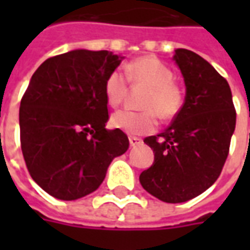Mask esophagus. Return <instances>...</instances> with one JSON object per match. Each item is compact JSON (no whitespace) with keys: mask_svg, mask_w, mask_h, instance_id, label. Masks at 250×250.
Returning <instances> with one entry per match:
<instances>
[{"mask_svg":"<svg viewBox=\"0 0 250 250\" xmlns=\"http://www.w3.org/2000/svg\"><path fill=\"white\" fill-rule=\"evenodd\" d=\"M142 143V139L139 138H136V136H130V146L131 147H135L138 145H141Z\"/></svg>","mask_w":250,"mask_h":250,"instance_id":"34e87169","label":"esophagus"}]
</instances>
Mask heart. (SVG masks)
Here are the masks:
<instances>
[{"mask_svg": "<svg viewBox=\"0 0 250 250\" xmlns=\"http://www.w3.org/2000/svg\"><path fill=\"white\" fill-rule=\"evenodd\" d=\"M125 76L120 71H112L105 79L104 93L111 107H119L128 95L131 85H145L148 92L142 102L145 111L134 112L122 109L112 115L111 125L130 135H145L157 130L158 116L171 120L182 111L185 104L184 89L174 82V72L154 56L139 57L125 68ZM127 79H125V77Z\"/></svg>", "mask_w": 250, "mask_h": 250, "instance_id": "heart-1", "label": "heart"}]
</instances>
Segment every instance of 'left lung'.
<instances>
[{
    "mask_svg": "<svg viewBox=\"0 0 250 250\" xmlns=\"http://www.w3.org/2000/svg\"><path fill=\"white\" fill-rule=\"evenodd\" d=\"M174 60L186 84L184 108L167 130L145 138L154 151V163L139 177L147 193L168 204L186 202L214 184L236 128L225 77L188 49H177Z\"/></svg>",
    "mask_w": 250,
    "mask_h": 250,
    "instance_id": "obj_1",
    "label": "left lung"
}]
</instances>
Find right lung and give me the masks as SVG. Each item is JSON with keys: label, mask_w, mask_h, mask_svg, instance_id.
I'll use <instances>...</instances> for the list:
<instances>
[{"label": "right lung", "mask_w": 250, "mask_h": 250, "mask_svg": "<svg viewBox=\"0 0 250 250\" xmlns=\"http://www.w3.org/2000/svg\"><path fill=\"white\" fill-rule=\"evenodd\" d=\"M108 51L49 57L33 73L20 105V142L30 177L52 197L82 198L102 185L128 138L108 122L104 84L120 64Z\"/></svg>", "instance_id": "right-lung-1"}]
</instances>
